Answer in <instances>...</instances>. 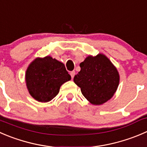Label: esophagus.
<instances>
[{
  "instance_id": "1",
  "label": "esophagus",
  "mask_w": 147,
  "mask_h": 147,
  "mask_svg": "<svg viewBox=\"0 0 147 147\" xmlns=\"http://www.w3.org/2000/svg\"><path fill=\"white\" fill-rule=\"evenodd\" d=\"M75 75V71H72V72H70V75H71V78H72V79H73Z\"/></svg>"
}]
</instances>
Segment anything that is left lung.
<instances>
[{"instance_id":"8db88e82","label":"left lung","mask_w":147,"mask_h":147,"mask_svg":"<svg viewBox=\"0 0 147 147\" xmlns=\"http://www.w3.org/2000/svg\"><path fill=\"white\" fill-rule=\"evenodd\" d=\"M74 82L92 105H101L113 96L119 84V72L106 56L98 54L85 58Z\"/></svg>"}]
</instances>
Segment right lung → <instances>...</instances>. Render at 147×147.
I'll list each match as a JSON object with an SVG mask.
<instances>
[{
    "mask_svg": "<svg viewBox=\"0 0 147 147\" xmlns=\"http://www.w3.org/2000/svg\"><path fill=\"white\" fill-rule=\"evenodd\" d=\"M65 65L52 57L36 58L26 72V82L30 95L42 102L52 100L61 85L70 80Z\"/></svg>",
    "mask_w": 147,
    "mask_h": 147,
    "instance_id": "obj_1",
    "label": "right lung"
}]
</instances>
